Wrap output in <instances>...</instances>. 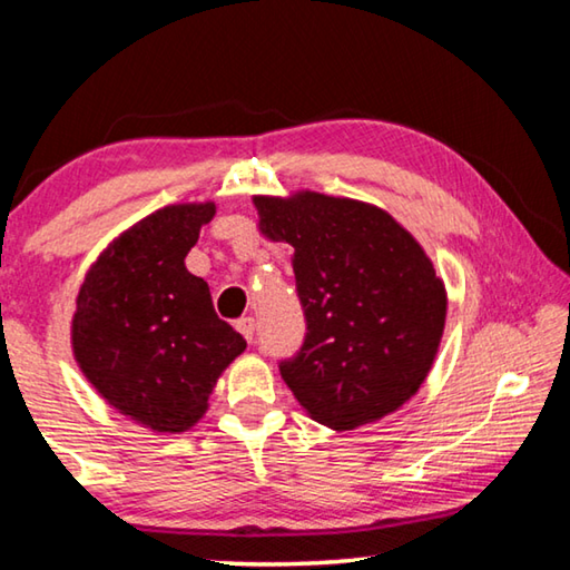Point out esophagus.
Masks as SVG:
<instances>
[{"label": "esophagus", "instance_id": "34e87169", "mask_svg": "<svg viewBox=\"0 0 570 570\" xmlns=\"http://www.w3.org/2000/svg\"><path fill=\"white\" fill-rule=\"evenodd\" d=\"M236 330L246 336V342H254L256 324H254V320H250V316H240V320L236 322Z\"/></svg>", "mask_w": 570, "mask_h": 570}]
</instances>
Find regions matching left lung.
<instances>
[{"label":"left lung","instance_id":"obj_1","mask_svg":"<svg viewBox=\"0 0 570 570\" xmlns=\"http://www.w3.org/2000/svg\"><path fill=\"white\" fill-rule=\"evenodd\" d=\"M258 228L294 246L306 336L282 377L308 417L354 430L402 407L445 330V284L387 210L302 190L256 196Z\"/></svg>","mask_w":570,"mask_h":570}]
</instances>
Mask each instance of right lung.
Instances as JSON below:
<instances>
[{"mask_svg": "<svg viewBox=\"0 0 570 570\" xmlns=\"http://www.w3.org/2000/svg\"><path fill=\"white\" fill-rule=\"evenodd\" d=\"M214 204L138 220L102 250L77 294L72 352L102 400L153 432H186L220 372L246 350L218 320L208 284L186 268Z\"/></svg>", "mask_w": 570, "mask_h": 570, "instance_id": "1", "label": "right lung"}]
</instances>
